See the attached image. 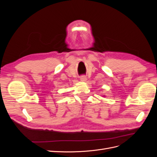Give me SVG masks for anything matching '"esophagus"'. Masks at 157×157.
<instances>
[{
    "instance_id": "1",
    "label": "esophagus",
    "mask_w": 157,
    "mask_h": 157,
    "mask_svg": "<svg viewBox=\"0 0 157 157\" xmlns=\"http://www.w3.org/2000/svg\"><path fill=\"white\" fill-rule=\"evenodd\" d=\"M80 80H81V81H82V82H86L87 80V78H86V76H84V75L81 76V77H80Z\"/></svg>"
}]
</instances>
